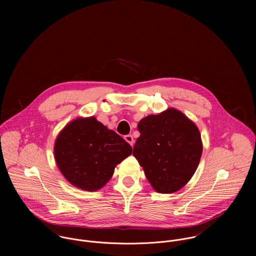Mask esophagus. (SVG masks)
Instances as JSON below:
<instances>
[{
	"label": "esophagus",
	"mask_w": 256,
	"mask_h": 256,
	"mask_svg": "<svg viewBox=\"0 0 256 256\" xmlns=\"http://www.w3.org/2000/svg\"><path fill=\"white\" fill-rule=\"evenodd\" d=\"M124 139H125V141L128 142L131 146H134V138H133L132 135H126V136L124 137Z\"/></svg>",
	"instance_id": "1"
}]
</instances>
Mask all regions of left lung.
<instances>
[{
	"mask_svg": "<svg viewBox=\"0 0 256 256\" xmlns=\"http://www.w3.org/2000/svg\"><path fill=\"white\" fill-rule=\"evenodd\" d=\"M140 137L133 156L160 193L180 190L193 176L202 154L196 125L178 110L148 115L138 124Z\"/></svg>",
	"mask_w": 256,
	"mask_h": 256,
	"instance_id": "left-lung-1",
	"label": "left lung"
}]
</instances>
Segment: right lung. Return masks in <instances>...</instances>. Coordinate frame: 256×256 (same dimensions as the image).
<instances>
[{
    "mask_svg": "<svg viewBox=\"0 0 256 256\" xmlns=\"http://www.w3.org/2000/svg\"><path fill=\"white\" fill-rule=\"evenodd\" d=\"M54 154L69 182L94 191L106 184L116 164L132 154V148L94 117H88L76 119L62 130Z\"/></svg>",
    "mask_w": 256,
    "mask_h": 256,
    "instance_id": "add662e5",
    "label": "right lung"
}]
</instances>
